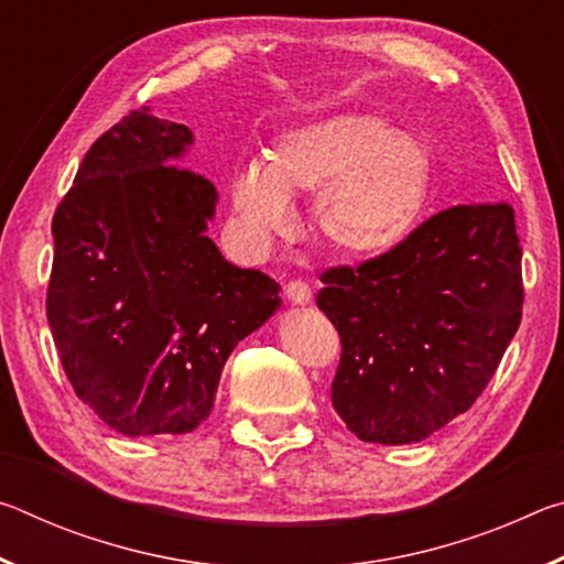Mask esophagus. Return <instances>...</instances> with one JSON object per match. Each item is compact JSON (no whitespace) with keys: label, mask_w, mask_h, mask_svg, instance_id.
<instances>
[{"label":"esophagus","mask_w":564,"mask_h":564,"mask_svg":"<svg viewBox=\"0 0 564 564\" xmlns=\"http://www.w3.org/2000/svg\"><path fill=\"white\" fill-rule=\"evenodd\" d=\"M285 295H289L291 303L305 305V303H311L313 291H311V285L305 283V281H291L289 285H285Z\"/></svg>","instance_id":"obj_1"}]
</instances>
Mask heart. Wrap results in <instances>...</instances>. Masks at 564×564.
I'll list each match as a JSON object with an SVG mask.
<instances>
[{"label":"heart","instance_id":"obj_1","mask_svg":"<svg viewBox=\"0 0 564 564\" xmlns=\"http://www.w3.org/2000/svg\"><path fill=\"white\" fill-rule=\"evenodd\" d=\"M313 221L343 256L386 253L413 231L431 188V154L413 133L370 113H338L275 141L234 178V212L253 236L291 226L293 194H313Z\"/></svg>","mask_w":564,"mask_h":564}]
</instances>
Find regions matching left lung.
Masks as SVG:
<instances>
[{
    "label": "left lung",
    "mask_w": 564,
    "mask_h": 564,
    "mask_svg": "<svg viewBox=\"0 0 564 564\" xmlns=\"http://www.w3.org/2000/svg\"><path fill=\"white\" fill-rule=\"evenodd\" d=\"M510 204L435 214L390 251L333 265L316 295L340 336L330 400L350 433L420 443L488 388L522 318Z\"/></svg>",
    "instance_id": "8db88e82"
}]
</instances>
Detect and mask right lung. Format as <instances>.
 <instances>
[{
  "instance_id": "add662e5",
  "label": "right lung",
  "mask_w": 564,
  "mask_h": 564,
  "mask_svg": "<svg viewBox=\"0 0 564 564\" xmlns=\"http://www.w3.org/2000/svg\"><path fill=\"white\" fill-rule=\"evenodd\" d=\"M184 123L133 109L94 141L56 206L46 318L74 393L113 431L191 433L231 350L281 305L269 275L206 236L216 188L176 159Z\"/></svg>"
}]
</instances>
